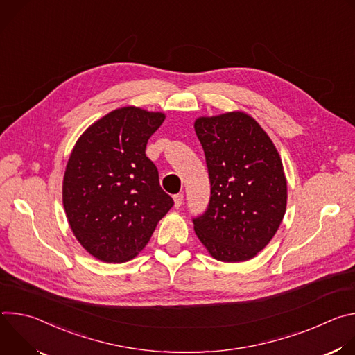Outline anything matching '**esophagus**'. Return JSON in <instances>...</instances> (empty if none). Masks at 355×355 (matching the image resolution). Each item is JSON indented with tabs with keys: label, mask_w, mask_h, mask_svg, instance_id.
<instances>
[{
	"label": "esophagus",
	"mask_w": 355,
	"mask_h": 355,
	"mask_svg": "<svg viewBox=\"0 0 355 355\" xmlns=\"http://www.w3.org/2000/svg\"><path fill=\"white\" fill-rule=\"evenodd\" d=\"M182 200H184V195L182 193L174 195V205H175V208H180L182 205Z\"/></svg>",
	"instance_id": "1"
}]
</instances>
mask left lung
Here are the masks:
<instances>
[{
    "label": "left lung",
    "instance_id": "1",
    "mask_svg": "<svg viewBox=\"0 0 355 355\" xmlns=\"http://www.w3.org/2000/svg\"><path fill=\"white\" fill-rule=\"evenodd\" d=\"M204 148L211 200L193 229L223 263L254 259L277 233L286 211V178L270 136L250 115L234 111L193 123Z\"/></svg>",
    "mask_w": 355,
    "mask_h": 355
}]
</instances>
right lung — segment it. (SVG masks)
Listing matches in <instances>:
<instances>
[{"instance_id": "right-lung-1", "label": "right lung", "mask_w": 355, "mask_h": 355, "mask_svg": "<svg viewBox=\"0 0 355 355\" xmlns=\"http://www.w3.org/2000/svg\"><path fill=\"white\" fill-rule=\"evenodd\" d=\"M162 112L118 108L76 141L63 178L69 225L89 254L104 263L135 259L174 205L159 182L146 144Z\"/></svg>"}]
</instances>
